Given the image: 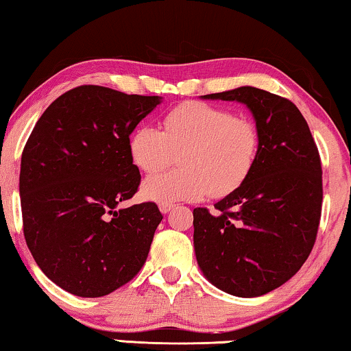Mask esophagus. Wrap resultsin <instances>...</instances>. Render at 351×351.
<instances>
[{"instance_id":"1","label":"esophagus","mask_w":351,"mask_h":351,"mask_svg":"<svg viewBox=\"0 0 351 351\" xmlns=\"http://www.w3.org/2000/svg\"><path fill=\"white\" fill-rule=\"evenodd\" d=\"M172 208H174V204H172V203H161V204H160V210H161L162 214L171 213Z\"/></svg>"}]
</instances>
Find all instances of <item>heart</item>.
<instances>
[{"mask_svg":"<svg viewBox=\"0 0 351 351\" xmlns=\"http://www.w3.org/2000/svg\"><path fill=\"white\" fill-rule=\"evenodd\" d=\"M129 155L145 174L165 169L179 155L180 169L143 182L142 195L155 203L222 198L239 189L252 172L261 134L256 123L232 110L184 102L166 113L162 131L141 124L129 136Z\"/></svg>","mask_w":351,"mask_h":351,"instance_id":"1","label":"heart"}]
</instances>
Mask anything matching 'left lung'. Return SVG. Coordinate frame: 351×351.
Returning a JSON list of instances; mask_svg holds the SVG:
<instances>
[{
    "instance_id": "8db88e82",
    "label": "left lung",
    "mask_w": 351,
    "mask_h": 351,
    "mask_svg": "<svg viewBox=\"0 0 351 351\" xmlns=\"http://www.w3.org/2000/svg\"><path fill=\"white\" fill-rule=\"evenodd\" d=\"M249 108L261 150L244 184L193 209V243L203 275L220 291L258 297L289 281L313 249L323 203V171L308 124L291 100L243 86L201 95Z\"/></svg>"
}]
</instances>
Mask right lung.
Returning a JSON list of instances; mask_svg holds the SVG:
<instances>
[{"instance_id":"obj_1","label":"right lung","mask_w":351,"mask_h":351,"mask_svg":"<svg viewBox=\"0 0 351 351\" xmlns=\"http://www.w3.org/2000/svg\"><path fill=\"white\" fill-rule=\"evenodd\" d=\"M160 104L158 95L78 86L46 108L28 137L19 179L23 237L43 273L70 294L107 295L147 261L160 209L118 204L141 184L129 136Z\"/></svg>"}]
</instances>
